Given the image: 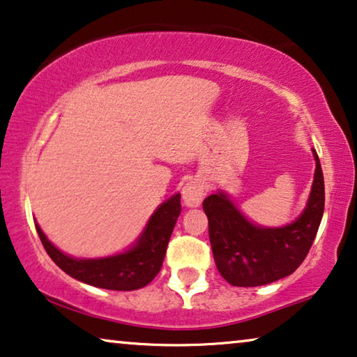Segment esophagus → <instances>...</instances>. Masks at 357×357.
Segmentation results:
<instances>
[{
    "label": "esophagus",
    "instance_id": "esophagus-1",
    "mask_svg": "<svg viewBox=\"0 0 357 357\" xmlns=\"http://www.w3.org/2000/svg\"><path fill=\"white\" fill-rule=\"evenodd\" d=\"M205 197V184L200 179H192L183 188V200L188 207H199Z\"/></svg>",
    "mask_w": 357,
    "mask_h": 357
}]
</instances>
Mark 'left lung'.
Returning a JSON list of instances; mask_svg holds the SVG:
<instances>
[{
    "label": "left lung",
    "mask_w": 357,
    "mask_h": 357,
    "mask_svg": "<svg viewBox=\"0 0 357 357\" xmlns=\"http://www.w3.org/2000/svg\"><path fill=\"white\" fill-rule=\"evenodd\" d=\"M309 204L294 223L284 228H259L238 212L225 194H212L202 207L208 218V238L215 264L233 286H260L288 277L303 264L322 222L324 173L317 152Z\"/></svg>",
    "instance_id": "8db88e82"
}]
</instances>
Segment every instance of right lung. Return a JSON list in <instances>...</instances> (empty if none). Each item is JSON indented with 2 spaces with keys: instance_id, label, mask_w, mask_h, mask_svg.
I'll return each mask as SVG.
<instances>
[{
  "instance_id": "right-lung-1",
  "label": "right lung",
  "mask_w": 357,
  "mask_h": 357,
  "mask_svg": "<svg viewBox=\"0 0 357 357\" xmlns=\"http://www.w3.org/2000/svg\"><path fill=\"white\" fill-rule=\"evenodd\" d=\"M181 213V195L176 194L160 205L140 236L139 243L126 254L107 259L77 260L64 255L47 239L38 225H35L45 250L54 264L69 277L97 288L132 291L149 284L163 265L165 254L173 228Z\"/></svg>"
}]
</instances>
